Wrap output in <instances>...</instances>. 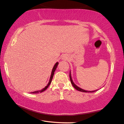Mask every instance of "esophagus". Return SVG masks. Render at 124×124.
Here are the masks:
<instances>
[{
	"label": "esophagus",
	"instance_id": "34e87169",
	"mask_svg": "<svg viewBox=\"0 0 124 124\" xmlns=\"http://www.w3.org/2000/svg\"><path fill=\"white\" fill-rule=\"evenodd\" d=\"M62 58L63 60H68V56L67 54H63V55L62 56Z\"/></svg>",
	"mask_w": 124,
	"mask_h": 124
}]
</instances>
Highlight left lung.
<instances>
[{"mask_svg":"<svg viewBox=\"0 0 124 124\" xmlns=\"http://www.w3.org/2000/svg\"><path fill=\"white\" fill-rule=\"evenodd\" d=\"M70 82L71 83H72V84L73 85V86L74 87L75 89L78 90V91H81V92H95L96 91H97L98 90H94V91H87V90H83L82 89H81L80 87H79L78 86H77L74 83V82H73V80H72V76H71V73H70Z\"/></svg>","mask_w":124,"mask_h":124,"instance_id":"8db88e82","label":"left lung"}]
</instances>
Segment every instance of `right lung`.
Here are the masks:
<instances>
[{
  "mask_svg": "<svg viewBox=\"0 0 124 124\" xmlns=\"http://www.w3.org/2000/svg\"><path fill=\"white\" fill-rule=\"evenodd\" d=\"M58 62H56V64L54 65L53 68H52V72H51V76H50V80H49V83L47 84V85L44 88V89H42V90H38V91H34V92H31V93H40V92L44 91L45 90H46L47 89V88L49 87V86L50 85V84H51V83L52 78H53L54 75V71H55V70H56V68H57V67L58 66Z\"/></svg>",
  "mask_w": 124,
  "mask_h": 124,
  "instance_id": "add662e5",
  "label": "right lung"
}]
</instances>
